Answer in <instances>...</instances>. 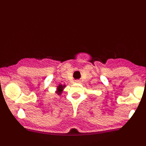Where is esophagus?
Instances as JSON below:
<instances>
[{
    "instance_id": "1",
    "label": "esophagus",
    "mask_w": 146,
    "mask_h": 146,
    "mask_svg": "<svg viewBox=\"0 0 146 146\" xmlns=\"http://www.w3.org/2000/svg\"><path fill=\"white\" fill-rule=\"evenodd\" d=\"M75 82H77V83H80V81L79 80H75Z\"/></svg>"
}]
</instances>
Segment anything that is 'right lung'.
I'll return each instance as SVG.
<instances>
[{
    "mask_svg": "<svg viewBox=\"0 0 146 146\" xmlns=\"http://www.w3.org/2000/svg\"><path fill=\"white\" fill-rule=\"evenodd\" d=\"M65 87V86H62V85H59L58 86V91H57V94H61V92L63 91V89H64V88Z\"/></svg>",
    "mask_w": 146,
    "mask_h": 146,
    "instance_id": "1",
    "label": "right lung"
}]
</instances>
